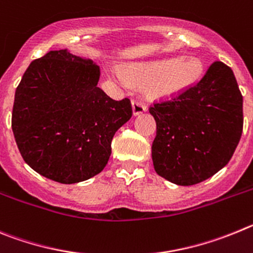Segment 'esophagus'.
I'll return each mask as SVG.
<instances>
[{
	"instance_id": "esophagus-1",
	"label": "esophagus",
	"mask_w": 253,
	"mask_h": 253,
	"mask_svg": "<svg viewBox=\"0 0 253 253\" xmlns=\"http://www.w3.org/2000/svg\"><path fill=\"white\" fill-rule=\"evenodd\" d=\"M147 107L146 104L142 103L141 101H132V111H133V115L138 116L141 113L146 112Z\"/></svg>"
}]
</instances>
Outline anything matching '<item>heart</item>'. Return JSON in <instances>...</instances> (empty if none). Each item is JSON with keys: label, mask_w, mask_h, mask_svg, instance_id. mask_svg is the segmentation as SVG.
<instances>
[{"label": "heart", "mask_w": 253, "mask_h": 253, "mask_svg": "<svg viewBox=\"0 0 253 253\" xmlns=\"http://www.w3.org/2000/svg\"><path fill=\"white\" fill-rule=\"evenodd\" d=\"M111 73L122 85H128L129 79L149 82L151 95L171 98L199 81L203 74V65L195 58H171L132 64L127 68V74L120 68H113Z\"/></svg>", "instance_id": "b5f03b06"}]
</instances>
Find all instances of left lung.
<instances>
[{
    "label": "left lung",
    "mask_w": 253,
    "mask_h": 253,
    "mask_svg": "<svg viewBox=\"0 0 253 253\" xmlns=\"http://www.w3.org/2000/svg\"><path fill=\"white\" fill-rule=\"evenodd\" d=\"M243 98L231 68L214 61L195 85L149 108L156 121L155 171L176 185L207 180L231 160L243 128Z\"/></svg>",
    "instance_id": "left-lung-1"
}]
</instances>
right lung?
<instances>
[{
	"label": "right lung",
	"mask_w": 253,
	"mask_h": 253,
	"mask_svg": "<svg viewBox=\"0 0 253 253\" xmlns=\"http://www.w3.org/2000/svg\"><path fill=\"white\" fill-rule=\"evenodd\" d=\"M101 70L67 49L31 61L16 88L12 131L25 163L61 184L88 180L104 169L116 131L132 116L128 98L97 87Z\"/></svg>",
	"instance_id": "right-lung-1"
}]
</instances>
